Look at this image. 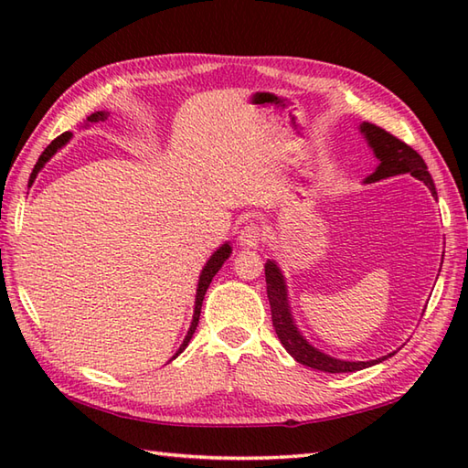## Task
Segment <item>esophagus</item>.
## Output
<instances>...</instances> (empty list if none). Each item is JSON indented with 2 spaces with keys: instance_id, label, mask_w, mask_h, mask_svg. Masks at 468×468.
<instances>
[{
  "instance_id": "obj_1",
  "label": "esophagus",
  "mask_w": 468,
  "mask_h": 468,
  "mask_svg": "<svg viewBox=\"0 0 468 468\" xmlns=\"http://www.w3.org/2000/svg\"><path fill=\"white\" fill-rule=\"evenodd\" d=\"M237 239H239V245L245 247V250H255V247H260V243L263 241L261 227L257 225V223L245 225L241 229V233H239V237H237Z\"/></svg>"
}]
</instances>
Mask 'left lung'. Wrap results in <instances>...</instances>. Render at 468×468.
Segmentation results:
<instances>
[{
	"instance_id": "obj_1",
	"label": "left lung",
	"mask_w": 468,
	"mask_h": 468,
	"mask_svg": "<svg viewBox=\"0 0 468 468\" xmlns=\"http://www.w3.org/2000/svg\"><path fill=\"white\" fill-rule=\"evenodd\" d=\"M360 133L364 134L367 146L372 148L374 156L378 158L376 171L367 176L364 183H376V181H382V178H388V176L410 173L414 178H419V181H422L426 186L431 188L432 197H436L432 176L429 171H426V163L422 161V156L416 153L414 148L402 143L400 138H396L390 133H386L384 128L370 124V122H362ZM265 282H267V297H270L275 334H277V337H280V342L283 344L287 354H292L295 362L310 366V367H314V370L340 374V372L364 370V367L380 364L396 354V352H392V354L376 357V360H367V362H347V360H340V357L324 354L322 350H317V347H314L310 342H307L305 335L300 332V327H297V324L293 320V314H292V307H290V297H287L285 277L275 261L265 263Z\"/></svg>"
}]
</instances>
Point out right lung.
Wrapping results in <instances>:
<instances>
[{
    "mask_svg": "<svg viewBox=\"0 0 468 468\" xmlns=\"http://www.w3.org/2000/svg\"><path fill=\"white\" fill-rule=\"evenodd\" d=\"M106 118H108V112L98 111V112H94V114H90V116L86 118V126L92 124V122H102V121H106ZM69 138H72V133H64V134H59V136L56 138V141H52V143H49V144L46 146V151H44L42 154H39V158H37V163H36V166H34L32 175H29V185H32V183L36 181L37 173L42 171L44 165L49 161V158H52V156L59 151V148L66 146V144L69 143ZM231 251H233L231 245L223 243L211 257H208V261L205 263L201 275H198V285H197V295H195L193 322H191V327H188V332H186V335H185V340H183L181 347H178L176 354L173 356V360H175V357H176L178 354H181V352L185 350V347L188 346V342H191V337H193V334H195V330H197V325H198V315H201V305H203V300H205V293H207V290H208V285H211L213 277L217 275V271L221 270V265L229 260V255H231Z\"/></svg>",
    "mask_w": 468,
    "mask_h": 468,
    "instance_id": "right-lung-1",
    "label": "right lung"
}]
</instances>
